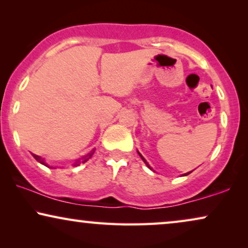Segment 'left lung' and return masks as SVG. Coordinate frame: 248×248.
<instances>
[{"mask_svg": "<svg viewBox=\"0 0 248 248\" xmlns=\"http://www.w3.org/2000/svg\"><path fill=\"white\" fill-rule=\"evenodd\" d=\"M138 154H139V155H140V157H141V159H142V160H143V161H144V164H145V165H147V166H148V167L151 169V167H150V166H149V164H148V162H147V160H145V159H144L143 157H142V155L140 154V152H138ZM189 172H191V171H189ZM189 172H186V174H184V176H186V175H188V174H189Z\"/></svg>", "mask_w": 248, "mask_h": 248, "instance_id": "left-lung-1", "label": "left lung"}]
</instances>
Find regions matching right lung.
I'll return each mask as SVG.
<instances>
[{
  "instance_id": "add662e5",
  "label": "right lung",
  "mask_w": 248,
  "mask_h": 248,
  "mask_svg": "<svg viewBox=\"0 0 248 248\" xmlns=\"http://www.w3.org/2000/svg\"><path fill=\"white\" fill-rule=\"evenodd\" d=\"M93 152H94V151H90L89 154H88L87 155H84L83 158H81L80 160H77V161H76V164H74V166H79V165L81 164V162H86V161L89 160V159L91 158V155H93ZM32 155H33V158H35L37 161L40 162V164H42V165H45V166H47V167H49V166L47 165L45 161H44V159H42V157H39V155H35V154H32Z\"/></svg>"
}]
</instances>
